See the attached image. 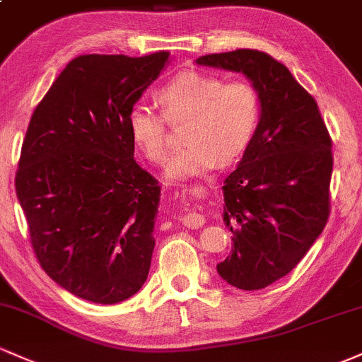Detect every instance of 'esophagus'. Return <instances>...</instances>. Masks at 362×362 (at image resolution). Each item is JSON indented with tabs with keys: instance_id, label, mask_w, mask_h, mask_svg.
<instances>
[{
	"instance_id": "esophagus-1",
	"label": "esophagus",
	"mask_w": 362,
	"mask_h": 362,
	"mask_svg": "<svg viewBox=\"0 0 362 362\" xmlns=\"http://www.w3.org/2000/svg\"><path fill=\"white\" fill-rule=\"evenodd\" d=\"M180 221H182V225L187 226V228H192V230L194 228H201V226L206 223L204 216H202V214H197V213L185 214V216L180 218Z\"/></svg>"
}]
</instances>
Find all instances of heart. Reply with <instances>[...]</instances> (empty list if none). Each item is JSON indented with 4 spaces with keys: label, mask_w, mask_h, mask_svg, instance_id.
Returning a JSON list of instances; mask_svg holds the SVG:
<instances>
[{
    "label": "heart",
    "mask_w": 362,
    "mask_h": 362,
    "mask_svg": "<svg viewBox=\"0 0 362 362\" xmlns=\"http://www.w3.org/2000/svg\"><path fill=\"white\" fill-rule=\"evenodd\" d=\"M163 113L146 103H136L127 125L141 153L153 163H163L168 153L166 120H187L184 142L166 165L172 180L199 177L230 161L247 148L256 132L261 101L256 87L247 81L225 82L218 75L184 71L158 90Z\"/></svg>",
    "instance_id": "obj_1"
}]
</instances>
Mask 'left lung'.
Instances as JSON below:
<instances>
[{"label":"left lung","mask_w":362,"mask_h":362,"mask_svg":"<svg viewBox=\"0 0 362 362\" xmlns=\"http://www.w3.org/2000/svg\"><path fill=\"white\" fill-rule=\"evenodd\" d=\"M196 63L242 71L259 94L256 132L225 178L223 221L233 247L216 264L230 285L259 291L291 273L327 226L332 139L315 98L269 54L235 49Z\"/></svg>","instance_id":"8db88e82"}]
</instances>
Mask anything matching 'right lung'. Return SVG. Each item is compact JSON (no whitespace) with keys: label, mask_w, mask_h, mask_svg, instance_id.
Here are the masks:
<instances>
[{"label":"right lung","mask_w":362,"mask_h":362,"mask_svg":"<svg viewBox=\"0 0 362 362\" xmlns=\"http://www.w3.org/2000/svg\"><path fill=\"white\" fill-rule=\"evenodd\" d=\"M168 58H74L23 139L15 189L35 257L90 303H122L148 278L161 187L134 160L127 117Z\"/></svg>","instance_id":"obj_1"}]
</instances>
